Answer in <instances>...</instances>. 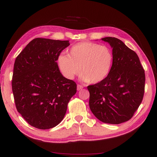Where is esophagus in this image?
<instances>
[{
  "instance_id": "1",
  "label": "esophagus",
  "mask_w": 157,
  "mask_h": 157,
  "mask_svg": "<svg viewBox=\"0 0 157 157\" xmlns=\"http://www.w3.org/2000/svg\"><path fill=\"white\" fill-rule=\"evenodd\" d=\"M83 88H84V86H82V85H80V84L77 85V90H78V91L80 90H82Z\"/></svg>"
}]
</instances>
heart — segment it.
<instances>
[{
    "label": "heart",
    "mask_w": 157,
    "mask_h": 157,
    "mask_svg": "<svg viewBox=\"0 0 157 157\" xmlns=\"http://www.w3.org/2000/svg\"><path fill=\"white\" fill-rule=\"evenodd\" d=\"M113 61L111 50L90 42H82L73 45L69 54L59 56L58 62L64 77L73 79L80 72L82 78L92 84L100 82L110 73Z\"/></svg>",
    "instance_id": "1"
}]
</instances>
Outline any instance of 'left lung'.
Wrapping results in <instances>:
<instances>
[{
  "label": "left lung",
  "mask_w": 157,
  "mask_h": 157,
  "mask_svg": "<svg viewBox=\"0 0 157 157\" xmlns=\"http://www.w3.org/2000/svg\"><path fill=\"white\" fill-rule=\"evenodd\" d=\"M113 48L110 73L103 81L90 85L89 106L98 119L118 124L129 121L144 98L145 75L139 57L121 40L105 37Z\"/></svg>",
  "instance_id": "left-lung-1"
}]
</instances>
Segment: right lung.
Returning a JSON list of instances; mask_svg holds the SVG:
<instances>
[{
  "mask_svg": "<svg viewBox=\"0 0 157 157\" xmlns=\"http://www.w3.org/2000/svg\"><path fill=\"white\" fill-rule=\"evenodd\" d=\"M69 40L36 38L16 59L12 92L17 111L29 124L50 129L63 120L77 84L60 73L56 61Z\"/></svg>",
  "mask_w": 157,
  "mask_h": 157,
  "instance_id": "1",
  "label": "right lung"
}]
</instances>
